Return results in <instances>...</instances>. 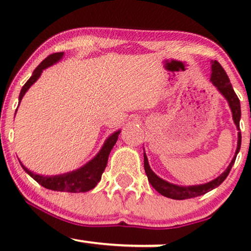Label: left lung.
<instances>
[{
    "instance_id": "8db88e82",
    "label": "left lung",
    "mask_w": 251,
    "mask_h": 251,
    "mask_svg": "<svg viewBox=\"0 0 251 251\" xmlns=\"http://www.w3.org/2000/svg\"><path fill=\"white\" fill-rule=\"evenodd\" d=\"M210 81L212 82V85L217 88V91L226 98V100L229 103V107L231 109L232 114V120H234L236 128H237V148H236L235 155L232 157L231 162H230L227 168L224 170L222 174L218 176L215 179L208 181V183L204 184H198V185H178V184L170 183V181L163 179L159 176H157L152 171L151 166L149 164V159L146 157L145 151H144V168H145L146 176H148L150 184L155 189V191L159 192L162 196L171 198V200H177V201H183V200H189V198L198 197L206 192L211 191L220 186L226 178L229 175L230 170H231L232 165H234L236 157H237L238 152L241 149V129H240V120H241V103L240 99L236 96L234 88H232L231 83H230L229 77H227L226 71L223 70V67L218 63L217 61H211V76H210Z\"/></svg>"
}]
</instances>
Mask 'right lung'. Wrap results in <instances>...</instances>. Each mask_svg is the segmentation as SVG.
Returning a JSON list of instances; mask_svg holds the SVG:
<instances>
[{
	"mask_svg": "<svg viewBox=\"0 0 251 251\" xmlns=\"http://www.w3.org/2000/svg\"><path fill=\"white\" fill-rule=\"evenodd\" d=\"M63 55H65L63 53H54L48 57H46V59L37 66L35 71L31 74V76L29 77V80L25 83L21 92H20L19 105L20 102H21L22 98L25 97V94L27 93L28 89L30 88V86H33L34 83L37 81V79L41 76L42 72L45 71L46 68L50 67V66L61 61ZM120 132H122V129H118V131H114L111 135H108V138L105 140V143H103L101 149L99 150V152H98L89 162L86 163L85 165L80 166L79 169L73 170V171L66 172V174L51 176L39 175L30 171V170H28L24 164L20 162V159L19 162L21 164L22 169H24L33 179H35L40 185H42L43 188L53 190V191L61 192H87L89 190L96 188L97 184L99 183L100 179H101V175L103 174V171H105L106 165H107L108 155L111 153L113 146L116 145Z\"/></svg>",
	"mask_w": 251,
	"mask_h": 251,
	"instance_id": "add662e5",
	"label": "right lung"
}]
</instances>
